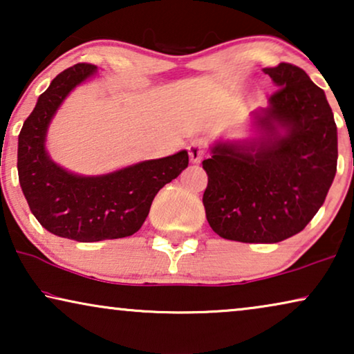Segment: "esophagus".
Listing matches in <instances>:
<instances>
[{
  "instance_id": "1",
  "label": "esophagus",
  "mask_w": 354,
  "mask_h": 354,
  "mask_svg": "<svg viewBox=\"0 0 354 354\" xmlns=\"http://www.w3.org/2000/svg\"><path fill=\"white\" fill-rule=\"evenodd\" d=\"M207 145L203 138H195L192 140L190 145H188V154H190V161L193 164H198L206 154Z\"/></svg>"
}]
</instances>
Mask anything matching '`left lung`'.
<instances>
[{
	"label": "left lung",
	"instance_id": "1",
	"mask_svg": "<svg viewBox=\"0 0 354 354\" xmlns=\"http://www.w3.org/2000/svg\"><path fill=\"white\" fill-rule=\"evenodd\" d=\"M277 91L256 113L263 135L217 143L203 161L211 229L225 240L277 243L301 232L337 172V125L322 88L298 66L266 67Z\"/></svg>",
	"mask_w": 354,
	"mask_h": 354
}]
</instances>
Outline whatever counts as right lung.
<instances>
[{"mask_svg":"<svg viewBox=\"0 0 354 354\" xmlns=\"http://www.w3.org/2000/svg\"><path fill=\"white\" fill-rule=\"evenodd\" d=\"M96 72L93 64L62 71L38 98L19 133L17 171L32 214L48 232L75 241L124 239L140 230L156 193L188 166L185 149L106 176L67 172L48 156V125L62 101Z\"/></svg>","mask_w":354,"mask_h":354,"instance_id":"1","label":"right lung"}]
</instances>
